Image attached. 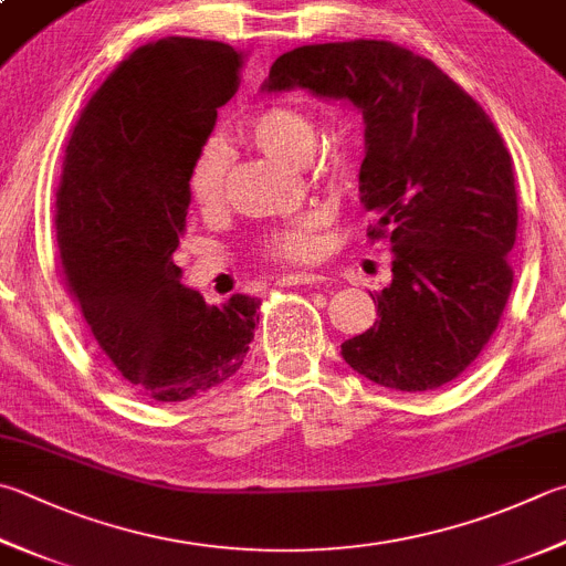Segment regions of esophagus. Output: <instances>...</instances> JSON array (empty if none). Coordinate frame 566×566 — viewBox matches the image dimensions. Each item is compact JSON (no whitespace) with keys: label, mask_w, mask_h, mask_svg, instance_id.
Here are the masks:
<instances>
[{"label":"esophagus","mask_w":566,"mask_h":566,"mask_svg":"<svg viewBox=\"0 0 566 566\" xmlns=\"http://www.w3.org/2000/svg\"><path fill=\"white\" fill-rule=\"evenodd\" d=\"M323 283V275L317 273H283L279 275V285H317Z\"/></svg>","instance_id":"34e87169"}]
</instances>
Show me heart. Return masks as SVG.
<instances>
[{"instance_id":"b5f03b06","label":"heart","mask_w":566,"mask_h":566,"mask_svg":"<svg viewBox=\"0 0 566 566\" xmlns=\"http://www.w3.org/2000/svg\"><path fill=\"white\" fill-rule=\"evenodd\" d=\"M239 133L263 153L287 165L311 167L317 182L329 189H339L349 177L347 153L339 145L316 147L317 125L311 113L291 103H273L249 113L239 123ZM223 177H227V157L217 143H209L197 153L189 167L187 189L199 211L211 214L223 205ZM317 223L319 214H305L291 227L271 233L265 239V253L275 261L303 263L311 261L317 251Z\"/></svg>"}]
</instances>
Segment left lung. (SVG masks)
I'll use <instances>...</instances> for the list:
<instances>
[{
	"label": "left lung",
	"mask_w": 566,
	"mask_h": 566,
	"mask_svg": "<svg viewBox=\"0 0 566 566\" xmlns=\"http://www.w3.org/2000/svg\"><path fill=\"white\" fill-rule=\"evenodd\" d=\"M311 91L365 117L359 199L371 241L391 243L377 319L343 343L347 365L399 391H429L481 355L513 291L517 191L503 137L433 61L357 39L283 53L263 91Z\"/></svg>",
	"instance_id": "obj_1"
}]
</instances>
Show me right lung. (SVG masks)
Segmentation results:
<instances>
[{
  "mask_svg": "<svg viewBox=\"0 0 566 566\" xmlns=\"http://www.w3.org/2000/svg\"><path fill=\"white\" fill-rule=\"evenodd\" d=\"M243 53L167 36L135 49L85 103L63 155L56 237L69 291L115 369L155 401L237 375L259 297L207 305L175 263L187 175L239 88Z\"/></svg>",
  "mask_w": 566,
  "mask_h": 566,
  "instance_id": "add662e5",
  "label": "right lung"
}]
</instances>
